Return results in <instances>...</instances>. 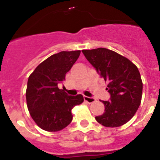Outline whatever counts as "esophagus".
<instances>
[{
    "instance_id": "1",
    "label": "esophagus",
    "mask_w": 160,
    "mask_h": 160,
    "mask_svg": "<svg viewBox=\"0 0 160 160\" xmlns=\"http://www.w3.org/2000/svg\"><path fill=\"white\" fill-rule=\"evenodd\" d=\"M85 102H87L88 103H92L96 101V99L93 97H87V96H84Z\"/></svg>"
}]
</instances>
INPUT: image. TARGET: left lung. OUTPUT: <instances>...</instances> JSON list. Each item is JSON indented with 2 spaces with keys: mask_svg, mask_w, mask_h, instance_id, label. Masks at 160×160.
I'll use <instances>...</instances> for the list:
<instances>
[{
  "mask_svg": "<svg viewBox=\"0 0 160 160\" xmlns=\"http://www.w3.org/2000/svg\"><path fill=\"white\" fill-rule=\"evenodd\" d=\"M82 52L108 82L107 90L111 98L108 101H102L105 112L95 117L97 122L107 128L127 123L136 113L142 98V82L137 66L127 58L106 48Z\"/></svg>",
  "mask_w": 160,
  "mask_h": 160,
  "instance_id": "left-lung-1",
  "label": "left lung"
}]
</instances>
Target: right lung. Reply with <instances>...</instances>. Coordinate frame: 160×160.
<instances>
[{
    "label": "right lung",
    "instance_id": "1",
    "mask_svg": "<svg viewBox=\"0 0 160 160\" xmlns=\"http://www.w3.org/2000/svg\"><path fill=\"white\" fill-rule=\"evenodd\" d=\"M81 51H62L43 61L30 74L26 89V102L31 117L39 128L55 132L71 122V110L81 104L83 96L68 95L59 84L78 58Z\"/></svg>",
    "mask_w": 160,
    "mask_h": 160
}]
</instances>
